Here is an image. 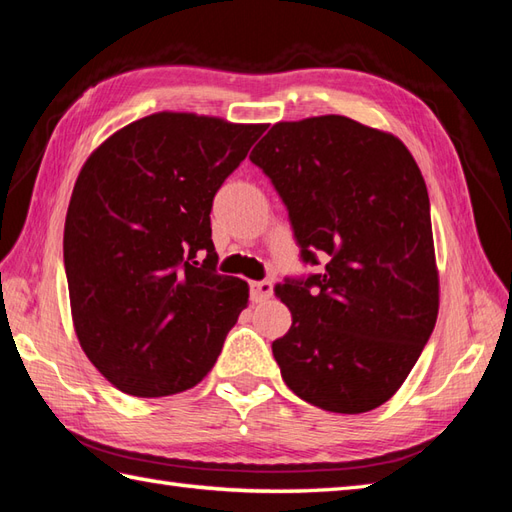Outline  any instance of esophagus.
I'll return each instance as SVG.
<instances>
[{
	"label": "esophagus",
	"instance_id": "obj_1",
	"mask_svg": "<svg viewBox=\"0 0 512 512\" xmlns=\"http://www.w3.org/2000/svg\"><path fill=\"white\" fill-rule=\"evenodd\" d=\"M270 297H273V284H270V281H253V284H250V299L255 303H262Z\"/></svg>",
	"mask_w": 512,
	"mask_h": 512
}]
</instances>
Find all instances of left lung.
<instances>
[{
    "instance_id": "8db88e82",
    "label": "left lung",
    "mask_w": 512,
    "mask_h": 512,
    "mask_svg": "<svg viewBox=\"0 0 512 512\" xmlns=\"http://www.w3.org/2000/svg\"><path fill=\"white\" fill-rule=\"evenodd\" d=\"M284 200L303 264L275 288L292 312L273 341L284 383L310 405L365 413L405 383L436 328L429 193L396 136L347 116L277 123L250 154Z\"/></svg>"
}]
</instances>
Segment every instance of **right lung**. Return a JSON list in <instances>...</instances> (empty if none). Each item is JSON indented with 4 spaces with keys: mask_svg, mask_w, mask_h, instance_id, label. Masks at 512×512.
Masks as SVG:
<instances>
[{
    "mask_svg": "<svg viewBox=\"0 0 512 512\" xmlns=\"http://www.w3.org/2000/svg\"><path fill=\"white\" fill-rule=\"evenodd\" d=\"M266 125L158 112L118 129L76 178L63 231L74 332L129 396L211 372L248 284L217 275L211 206Z\"/></svg>",
    "mask_w": 512,
    "mask_h": 512,
    "instance_id": "right-lung-1",
    "label": "right lung"
}]
</instances>
